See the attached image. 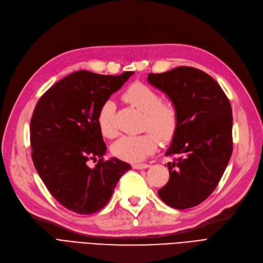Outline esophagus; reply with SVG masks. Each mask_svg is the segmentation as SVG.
Masks as SVG:
<instances>
[{"mask_svg":"<svg viewBox=\"0 0 263 263\" xmlns=\"http://www.w3.org/2000/svg\"><path fill=\"white\" fill-rule=\"evenodd\" d=\"M148 167H149V164H133V168L135 170H143Z\"/></svg>","mask_w":263,"mask_h":263,"instance_id":"34e87169","label":"esophagus"}]
</instances>
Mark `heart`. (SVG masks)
Here are the masks:
<instances>
[{"instance_id": "heart-1", "label": "heart", "mask_w": 263, "mask_h": 263, "mask_svg": "<svg viewBox=\"0 0 263 263\" xmlns=\"http://www.w3.org/2000/svg\"><path fill=\"white\" fill-rule=\"evenodd\" d=\"M122 99L143 113L142 128L149 130L137 136H124L112 146L113 155L122 160L137 163L143 161L158 147V135L168 141L176 133L178 111L171 100H160L155 89L142 83H134L124 90ZM115 103L106 100L100 106L97 122L104 137L112 139L119 135L115 123Z\"/></svg>"}]
</instances>
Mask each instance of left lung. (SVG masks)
Instances as JSON below:
<instances>
[{
    "label": "left lung",
    "mask_w": 263,
    "mask_h": 263,
    "mask_svg": "<svg viewBox=\"0 0 263 263\" xmlns=\"http://www.w3.org/2000/svg\"><path fill=\"white\" fill-rule=\"evenodd\" d=\"M149 84L164 92L178 111V126L165 156L170 179L158 190L167 205L183 210L209 197L228 166L233 151V115L228 97L204 71L178 66L148 74Z\"/></svg>",
    "instance_id": "8db88e82"
}]
</instances>
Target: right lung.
I'll use <instances>...</instances> for the list:
<instances>
[{"label": "right lung", "instance_id": "right-lung-1", "mask_svg": "<svg viewBox=\"0 0 263 263\" xmlns=\"http://www.w3.org/2000/svg\"><path fill=\"white\" fill-rule=\"evenodd\" d=\"M133 74L75 71L54 84L34 107L30 121L34 167L50 194L75 213L100 211L122 175L132 168L116 158L103 160L106 146L97 115ZM97 159L95 168L88 165Z\"/></svg>", "mask_w": 263, "mask_h": 263}]
</instances>
